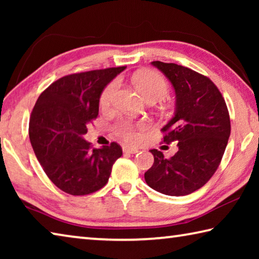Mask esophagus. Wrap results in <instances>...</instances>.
<instances>
[{"mask_svg": "<svg viewBox=\"0 0 259 259\" xmlns=\"http://www.w3.org/2000/svg\"><path fill=\"white\" fill-rule=\"evenodd\" d=\"M123 152L124 153H128V154H136V153H138L139 150L136 147H131V146H123Z\"/></svg>", "mask_w": 259, "mask_h": 259, "instance_id": "34e87169", "label": "esophagus"}]
</instances>
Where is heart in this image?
<instances>
[{"instance_id":"heart-1","label":"heart","mask_w":259,"mask_h":259,"mask_svg":"<svg viewBox=\"0 0 259 259\" xmlns=\"http://www.w3.org/2000/svg\"><path fill=\"white\" fill-rule=\"evenodd\" d=\"M137 85L148 102H157L163 99L169 93V85L165 78L156 72H143L136 77ZM119 89V80H113L105 87L99 98V104L103 108H107L113 104ZM145 128L143 123H133L129 120H119L114 125L115 133L126 142L136 143L142 137L140 130Z\"/></svg>"}]
</instances>
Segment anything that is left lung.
I'll return each mask as SVG.
<instances>
[{
	"instance_id": "obj_1",
	"label": "left lung",
	"mask_w": 259,
	"mask_h": 259,
	"mask_svg": "<svg viewBox=\"0 0 259 259\" xmlns=\"http://www.w3.org/2000/svg\"><path fill=\"white\" fill-rule=\"evenodd\" d=\"M171 82L176 111L161 129L163 143L178 142V152L165 159L151 150L154 163L145 172L153 190L182 196L195 192L216 172L231 135L230 114L224 98L209 77L172 63L152 61Z\"/></svg>"
}]
</instances>
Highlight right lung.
Instances as JSON below:
<instances>
[{
    "mask_svg": "<svg viewBox=\"0 0 259 259\" xmlns=\"http://www.w3.org/2000/svg\"><path fill=\"white\" fill-rule=\"evenodd\" d=\"M125 66L60 77L40 95L30 114L29 139L50 181L71 195H87L106 185L122 155L116 143L93 148L83 138L97 119L104 88Z\"/></svg>",
    "mask_w": 259,
    "mask_h": 259,
    "instance_id": "right-lung-1",
    "label": "right lung"
}]
</instances>
